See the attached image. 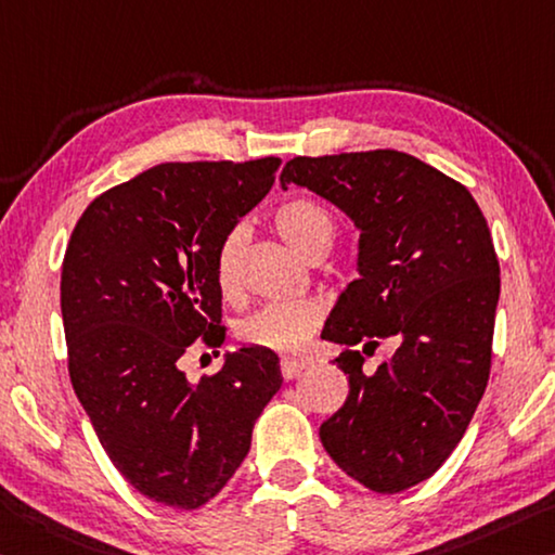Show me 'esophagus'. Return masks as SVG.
I'll list each match as a JSON object with an SVG mask.
<instances>
[{
  "mask_svg": "<svg viewBox=\"0 0 555 555\" xmlns=\"http://www.w3.org/2000/svg\"><path fill=\"white\" fill-rule=\"evenodd\" d=\"M304 371H306L304 360H294V358H284V360H281V375H284L286 380H294V377L301 375Z\"/></svg>",
  "mask_w": 555,
  "mask_h": 555,
  "instance_id": "esophagus-1",
  "label": "esophagus"
}]
</instances>
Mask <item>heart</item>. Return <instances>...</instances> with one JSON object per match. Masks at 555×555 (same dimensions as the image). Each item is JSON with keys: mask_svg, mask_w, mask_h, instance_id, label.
<instances>
[{"mask_svg": "<svg viewBox=\"0 0 555 555\" xmlns=\"http://www.w3.org/2000/svg\"><path fill=\"white\" fill-rule=\"evenodd\" d=\"M276 232L296 254L311 259L315 254H328L336 240L333 219L313 199L294 197L279 205L274 212ZM244 232L232 230L219 244L215 257V279L219 292L234 296L240 292V251ZM321 325V309L313 301H284L263 306L249 319L236 325V338L244 346L267 348L274 353L298 356L309 346L315 328Z\"/></svg>", "mask_w": 555, "mask_h": 555, "instance_id": "1", "label": "heart"}]
</instances>
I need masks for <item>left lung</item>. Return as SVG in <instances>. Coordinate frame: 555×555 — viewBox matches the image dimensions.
<instances>
[{
    "mask_svg": "<svg viewBox=\"0 0 555 555\" xmlns=\"http://www.w3.org/2000/svg\"><path fill=\"white\" fill-rule=\"evenodd\" d=\"M279 182L360 232L358 279L321 333L346 346L350 392L319 435L348 477L398 494L442 467L487 390L501 288L487 219L464 184L398 151L294 157ZM385 337L396 353L371 374L364 356Z\"/></svg>",
    "mask_w": 555,
    "mask_h": 555,
    "instance_id": "left-lung-1",
    "label": "left lung"
}]
</instances>
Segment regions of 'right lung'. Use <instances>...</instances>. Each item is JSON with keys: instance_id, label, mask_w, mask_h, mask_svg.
Wrapping results in <instances>:
<instances>
[{"instance_id": "add662e5", "label": "right lung", "mask_w": 555, "mask_h": 555, "mask_svg": "<svg viewBox=\"0 0 555 555\" xmlns=\"http://www.w3.org/2000/svg\"><path fill=\"white\" fill-rule=\"evenodd\" d=\"M279 157L163 163L103 192L61 269L68 373L113 467L175 508L215 499L279 392L274 350L242 346L192 383V343L222 346L219 244L274 184Z\"/></svg>"}]
</instances>
